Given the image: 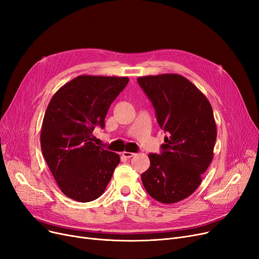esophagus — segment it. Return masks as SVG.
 I'll list each match as a JSON object with an SVG mask.
<instances>
[{"label":"esophagus","mask_w":259,"mask_h":259,"mask_svg":"<svg viewBox=\"0 0 259 259\" xmlns=\"http://www.w3.org/2000/svg\"><path fill=\"white\" fill-rule=\"evenodd\" d=\"M121 154H122L123 156H125V157H128V159H129V157H132V156L136 155V153H133V152H128V151H123Z\"/></svg>","instance_id":"1"}]
</instances>
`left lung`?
<instances>
[{"mask_svg":"<svg viewBox=\"0 0 259 259\" xmlns=\"http://www.w3.org/2000/svg\"><path fill=\"white\" fill-rule=\"evenodd\" d=\"M138 82L151 100L160 127L168 132L161 154L149 153L142 182L153 199L176 203L192 195L213 157L217 127L205 95L179 74L143 76Z\"/></svg>","mask_w":259,"mask_h":259,"instance_id":"1","label":"left lung"}]
</instances>
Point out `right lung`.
<instances>
[{
    "instance_id": "obj_1",
    "label": "right lung",
    "mask_w": 259,
    "mask_h": 259,
    "mask_svg": "<svg viewBox=\"0 0 259 259\" xmlns=\"http://www.w3.org/2000/svg\"><path fill=\"white\" fill-rule=\"evenodd\" d=\"M128 81V77L80 75L52 97L40 143L50 170L66 197L90 202L104 194L120 159L92 142L93 130L105 126L111 104Z\"/></svg>"
}]
</instances>
